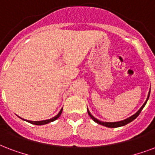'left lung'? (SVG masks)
<instances>
[{
    "mask_svg": "<svg viewBox=\"0 0 155 155\" xmlns=\"http://www.w3.org/2000/svg\"><path fill=\"white\" fill-rule=\"evenodd\" d=\"M150 92H149V95H148V97H147V100L145 101V102L144 103V104H143L142 106H141V108L137 111L135 114H133L132 116H131L130 117H128V118H127V119H125V120H123V121H120V122H115V123H106V122H101V121H99L98 119H96L95 117H94L92 116V115L91 114L90 112L88 111V109H87V112H88V114L90 115V117L92 118L93 120L95 121V123H99V124H101V125H103V126H105V127H122V126H124V125H127V123H131V121H133L134 119H136L137 117H138V115L140 114V112H141V110H142V109L145 107V104H146V102H147V101H148L149 99V96H150Z\"/></svg>",
    "mask_w": 155,
    "mask_h": 155,
    "instance_id": "1",
    "label": "left lung"
}]
</instances>
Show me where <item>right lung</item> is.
Returning a JSON list of instances; mask_svg holds the SVG:
<instances>
[{"label":"right lung","mask_w":155,"mask_h":155,"mask_svg":"<svg viewBox=\"0 0 155 155\" xmlns=\"http://www.w3.org/2000/svg\"><path fill=\"white\" fill-rule=\"evenodd\" d=\"M62 110H63V108L61 109V110L60 111V113L58 114L55 116V117H52L51 119H47V120H43V121H28V123H32V124H34V125H44V124H47V123H51V122H53V121L56 120L58 117H60V115H61V113H62Z\"/></svg>","instance_id":"obj_1"}]
</instances>
